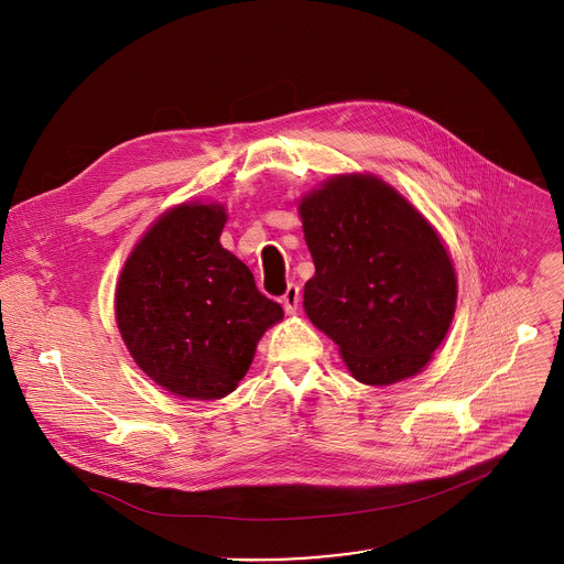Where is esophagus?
<instances>
[{
    "label": "esophagus",
    "instance_id": "1",
    "mask_svg": "<svg viewBox=\"0 0 564 564\" xmlns=\"http://www.w3.org/2000/svg\"><path fill=\"white\" fill-rule=\"evenodd\" d=\"M282 306H284L286 315L297 313V306H300V286L297 284H289L286 293L282 295Z\"/></svg>",
    "mask_w": 564,
    "mask_h": 564
}]
</instances>
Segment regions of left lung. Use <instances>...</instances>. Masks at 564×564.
<instances>
[{
	"label": "left lung",
	"mask_w": 564,
	"mask_h": 564,
	"mask_svg": "<svg viewBox=\"0 0 564 564\" xmlns=\"http://www.w3.org/2000/svg\"><path fill=\"white\" fill-rule=\"evenodd\" d=\"M315 275L304 313L364 384L420 375L446 339L457 275L426 216L372 173L333 175L297 198Z\"/></svg>",
	"instance_id": "left-lung-1"
}]
</instances>
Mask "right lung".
Listing matches in <instances>:
<instances>
[{
    "mask_svg": "<svg viewBox=\"0 0 564 564\" xmlns=\"http://www.w3.org/2000/svg\"><path fill=\"white\" fill-rule=\"evenodd\" d=\"M227 207L184 200L160 214L116 284V324L138 368L186 400H218L284 319L245 262L220 245Z\"/></svg>",
    "mask_w": 564,
    "mask_h": 564,
    "instance_id": "obj_1",
    "label": "right lung"
}]
</instances>
